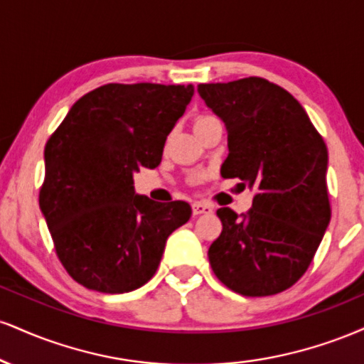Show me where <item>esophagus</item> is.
Segmentation results:
<instances>
[{"mask_svg": "<svg viewBox=\"0 0 364 364\" xmlns=\"http://www.w3.org/2000/svg\"><path fill=\"white\" fill-rule=\"evenodd\" d=\"M193 215H202V214H208V212H212V205L210 203H205V202H195L193 205Z\"/></svg>", "mask_w": 364, "mask_h": 364, "instance_id": "1", "label": "esophagus"}]
</instances>
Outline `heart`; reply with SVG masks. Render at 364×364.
<instances>
[{"mask_svg": "<svg viewBox=\"0 0 364 364\" xmlns=\"http://www.w3.org/2000/svg\"><path fill=\"white\" fill-rule=\"evenodd\" d=\"M205 118H208V116H200V118L196 119V121H202V119H205ZM196 121H195V123H196Z\"/></svg>", "mask_w": 364, "mask_h": 364, "instance_id": "obj_1", "label": "heart"}]
</instances>
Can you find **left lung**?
I'll use <instances>...</instances> for the list:
<instances>
[{
    "label": "left lung",
    "instance_id": "obj_1",
    "mask_svg": "<svg viewBox=\"0 0 364 364\" xmlns=\"http://www.w3.org/2000/svg\"><path fill=\"white\" fill-rule=\"evenodd\" d=\"M198 94L228 132L220 174L255 190L248 214L217 210L223 232L208 262L235 292L277 294L306 272L328 228L327 145L301 104L265 78L200 83Z\"/></svg>",
    "mask_w": 364,
    "mask_h": 364
}]
</instances>
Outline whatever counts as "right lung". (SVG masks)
<instances>
[{"label": "right lung", "instance_id": "obj_1", "mask_svg": "<svg viewBox=\"0 0 364 364\" xmlns=\"http://www.w3.org/2000/svg\"><path fill=\"white\" fill-rule=\"evenodd\" d=\"M193 85L107 83L73 104L44 149L39 207L58 257L87 289L119 294L156 274L191 207L135 193L133 174L161 164Z\"/></svg>", "mask_w": 364, "mask_h": 364}]
</instances>
